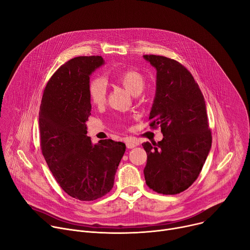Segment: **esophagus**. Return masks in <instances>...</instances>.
Returning <instances> with one entry per match:
<instances>
[{"instance_id":"1","label":"esophagus","mask_w":250,"mask_h":250,"mask_svg":"<svg viewBox=\"0 0 250 250\" xmlns=\"http://www.w3.org/2000/svg\"><path fill=\"white\" fill-rule=\"evenodd\" d=\"M125 145H126V147H127V148H132V147L137 146L139 145V143L136 142V141H134V140L127 139V140L125 141Z\"/></svg>"}]
</instances>
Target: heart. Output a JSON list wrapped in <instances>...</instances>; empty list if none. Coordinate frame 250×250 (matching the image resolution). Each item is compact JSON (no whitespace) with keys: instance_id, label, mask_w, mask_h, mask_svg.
Instances as JSON below:
<instances>
[{"instance_id":"obj_1","label":"heart","mask_w":250,"mask_h":250,"mask_svg":"<svg viewBox=\"0 0 250 250\" xmlns=\"http://www.w3.org/2000/svg\"><path fill=\"white\" fill-rule=\"evenodd\" d=\"M114 79L132 95L140 94L146 86L145 76L136 69H125L116 72ZM87 91L92 104L103 105L105 103L106 85L102 78L94 77L90 79Z\"/></svg>"}]
</instances>
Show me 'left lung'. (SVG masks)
I'll list each match as a JSON object with an SVG mask.
<instances>
[{"label":"left lung","instance_id":"obj_1","mask_svg":"<svg viewBox=\"0 0 250 250\" xmlns=\"http://www.w3.org/2000/svg\"><path fill=\"white\" fill-rule=\"evenodd\" d=\"M144 58L157 69L149 126H160L164 137L158 144H143L147 156L145 179L153 191L175 195L197 180L211 148L205 99L184 65L160 55Z\"/></svg>","mask_w":250,"mask_h":250}]
</instances>
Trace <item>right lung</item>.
Here are the masks:
<instances>
[{
  "mask_svg": "<svg viewBox=\"0 0 250 250\" xmlns=\"http://www.w3.org/2000/svg\"><path fill=\"white\" fill-rule=\"evenodd\" d=\"M102 56H78L55 71L44 88L39 111L40 146L62 190L80 201H93L113 187L125 145L112 140L92 145L86 136L91 111L89 75Z\"/></svg>",
  "mask_w": 250,
  "mask_h": 250,
  "instance_id": "right-lung-1",
  "label": "right lung"
}]
</instances>
